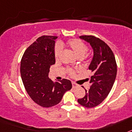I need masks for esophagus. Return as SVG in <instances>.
<instances>
[{
	"label": "esophagus",
	"instance_id": "34e87169",
	"mask_svg": "<svg viewBox=\"0 0 132 132\" xmlns=\"http://www.w3.org/2000/svg\"><path fill=\"white\" fill-rule=\"evenodd\" d=\"M72 86H73V88H75V87H77L79 85L75 82H72Z\"/></svg>",
	"mask_w": 132,
	"mask_h": 132
}]
</instances>
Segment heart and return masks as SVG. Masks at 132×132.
<instances>
[{"label": "heart", "mask_w": 132, "mask_h": 132, "mask_svg": "<svg viewBox=\"0 0 132 132\" xmlns=\"http://www.w3.org/2000/svg\"><path fill=\"white\" fill-rule=\"evenodd\" d=\"M67 45L78 57L80 56L84 57V55L86 54L88 51V47L82 42V41L79 40V39H71V40L68 41ZM61 52H62V46L60 44H57L55 49V57L56 59L59 57ZM69 73L71 75H73L74 71L73 70H69Z\"/></svg>", "instance_id": "1"}]
</instances>
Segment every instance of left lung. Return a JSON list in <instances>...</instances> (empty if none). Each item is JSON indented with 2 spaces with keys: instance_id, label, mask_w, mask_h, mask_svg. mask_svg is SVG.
I'll return each instance as SVG.
<instances>
[{
  "instance_id": "left-lung-1",
  "label": "left lung",
  "mask_w": 132,
  "mask_h": 132,
  "mask_svg": "<svg viewBox=\"0 0 132 132\" xmlns=\"http://www.w3.org/2000/svg\"><path fill=\"white\" fill-rule=\"evenodd\" d=\"M79 38L91 45L93 57L89 69L93 72L90 79L91 84L85 89V96L78 99V102L86 108L99 105L107 97L116 77L117 65L112 51L104 42L93 36H82Z\"/></svg>"
}]
</instances>
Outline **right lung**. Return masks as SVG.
I'll return each instance as SVG.
<instances>
[{
  "instance_id": "obj_1",
  "label": "right lung",
  "mask_w": 132,
  "mask_h": 132,
  "mask_svg": "<svg viewBox=\"0 0 132 132\" xmlns=\"http://www.w3.org/2000/svg\"><path fill=\"white\" fill-rule=\"evenodd\" d=\"M57 36H43L24 52L20 63V74L27 93L39 106L49 108L61 102L65 92L71 89L68 79L55 81L49 78L50 66L55 63Z\"/></svg>"
}]
</instances>
